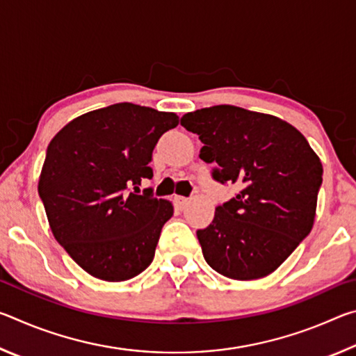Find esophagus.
<instances>
[{"mask_svg": "<svg viewBox=\"0 0 356 356\" xmlns=\"http://www.w3.org/2000/svg\"><path fill=\"white\" fill-rule=\"evenodd\" d=\"M176 201H177V204H179V207H180V209H185V207L188 206V204H190V197L177 196V197H176Z\"/></svg>", "mask_w": 356, "mask_h": 356, "instance_id": "1", "label": "esophagus"}]
</instances>
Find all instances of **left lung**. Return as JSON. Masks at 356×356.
Wrapping results in <instances>:
<instances>
[{
	"label": "left lung",
	"mask_w": 356,
	"mask_h": 356,
	"mask_svg": "<svg viewBox=\"0 0 356 356\" xmlns=\"http://www.w3.org/2000/svg\"><path fill=\"white\" fill-rule=\"evenodd\" d=\"M184 127L204 144L212 179L237 193L197 229L206 262L232 280L275 272L314 225L323 168L300 131L275 116L232 105L186 113Z\"/></svg>",
	"instance_id": "1"
}]
</instances>
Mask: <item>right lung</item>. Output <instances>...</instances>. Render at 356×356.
Returning a JSON list of instances; mask_svg holds the SVG:
<instances>
[{
	"mask_svg": "<svg viewBox=\"0 0 356 356\" xmlns=\"http://www.w3.org/2000/svg\"><path fill=\"white\" fill-rule=\"evenodd\" d=\"M177 124L174 113L116 104L74 119L48 144L39 196L58 243L89 275L125 281L152 264L172 206L140 186L154 176L160 136Z\"/></svg>",
	"mask_w": 356,
	"mask_h": 356,
	"instance_id": "1",
	"label": "right lung"
}]
</instances>
